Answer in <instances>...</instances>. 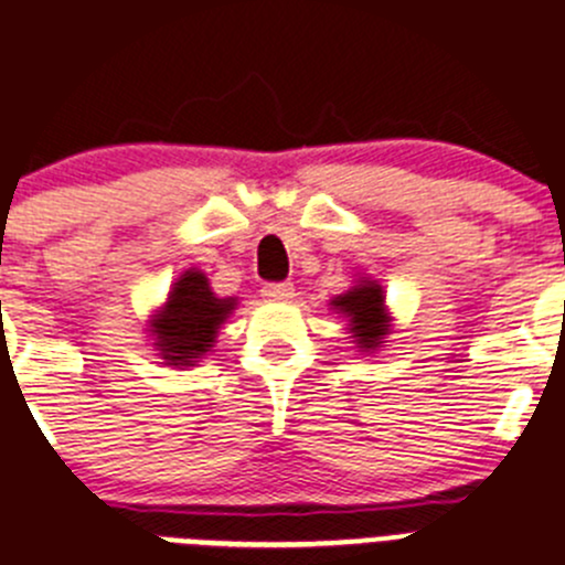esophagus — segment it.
Wrapping results in <instances>:
<instances>
[{
    "label": "esophagus",
    "mask_w": 565,
    "mask_h": 565,
    "mask_svg": "<svg viewBox=\"0 0 565 565\" xmlns=\"http://www.w3.org/2000/svg\"><path fill=\"white\" fill-rule=\"evenodd\" d=\"M262 295H265L267 300H276V303H284V300H289L295 295V287L289 281H276V284H265L262 287Z\"/></svg>",
    "instance_id": "1"
}]
</instances>
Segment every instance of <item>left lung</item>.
<instances>
[{"instance_id": "left-lung-1", "label": "left lung", "mask_w": 565, "mask_h": 565, "mask_svg": "<svg viewBox=\"0 0 565 565\" xmlns=\"http://www.w3.org/2000/svg\"><path fill=\"white\" fill-rule=\"evenodd\" d=\"M334 307L351 318V331H354L360 348H376L382 337L387 334V329H384V323H387V318H384V295L379 284H360L351 292L340 295L334 300Z\"/></svg>"}]
</instances>
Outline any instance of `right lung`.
<instances>
[{
  "label": "right lung",
  "instance_id": "right-lung-1",
  "mask_svg": "<svg viewBox=\"0 0 565 565\" xmlns=\"http://www.w3.org/2000/svg\"><path fill=\"white\" fill-rule=\"evenodd\" d=\"M231 309H234V300L214 298L203 273H183L163 312L152 320V331L158 337L156 345L163 360L170 365H189L203 356Z\"/></svg>",
  "mask_w": 565,
  "mask_h": 565
}]
</instances>
